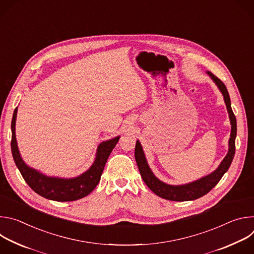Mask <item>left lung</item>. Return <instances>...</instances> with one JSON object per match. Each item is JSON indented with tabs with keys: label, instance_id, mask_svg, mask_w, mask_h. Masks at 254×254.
Wrapping results in <instances>:
<instances>
[{
	"label": "left lung",
	"instance_id": "left-lung-1",
	"mask_svg": "<svg viewBox=\"0 0 254 254\" xmlns=\"http://www.w3.org/2000/svg\"><path fill=\"white\" fill-rule=\"evenodd\" d=\"M206 73L210 76V78L213 80V82L219 88L220 92L222 93L224 97V101L226 104L227 112L229 115L230 125H231V132H230V138L228 141V153L225 156V158L222 160L220 165L218 166L215 171L210 173L209 175L202 177L193 182L183 184V185H170L164 183L163 181L158 179L155 174L152 172L146 156H144L143 150L139 140H136L135 142V149H134V158L137 165V168L139 170L140 176L143 180V182L146 185L159 197H162L166 200L171 201H191L198 199L204 195H206L208 192H210L216 185L219 182L220 179L223 177V175L227 172L229 169L234 154H235V138H236V132H237V125H236V119L232 112L231 108V102H230V96L227 91V88L225 84L214 74H212L210 71H207Z\"/></svg>",
	"mask_w": 254,
	"mask_h": 254
}]
</instances>
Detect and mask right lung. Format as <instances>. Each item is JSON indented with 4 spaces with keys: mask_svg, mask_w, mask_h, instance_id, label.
Instances as JSON below:
<instances>
[{
    "mask_svg": "<svg viewBox=\"0 0 254 254\" xmlns=\"http://www.w3.org/2000/svg\"><path fill=\"white\" fill-rule=\"evenodd\" d=\"M18 107L14 111L11 128V150L17 168L30 188L38 195L53 201L68 202L81 199L90 194L100 181L105 163L120 139V135L100 142L96 150L94 162L88 170L74 178L50 177L29 167L22 159L16 139V120Z\"/></svg>",
    "mask_w": 254,
    "mask_h": 254,
    "instance_id": "right-lung-1",
    "label": "right lung"
}]
</instances>
